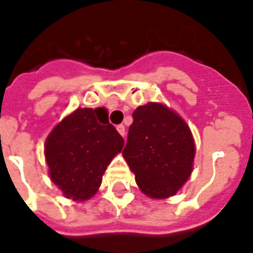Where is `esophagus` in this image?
<instances>
[{
	"label": "esophagus",
	"mask_w": 253,
	"mask_h": 253,
	"mask_svg": "<svg viewBox=\"0 0 253 253\" xmlns=\"http://www.w3.org/2000/svg\"><path fill=\"white\" fill-rule=\"evenodd\" d=\"M117 131H118L122 136H125V133H126V130H125V126H123V125H118V126H117Z\"/></svg>",
	"instance_id": "obj_1"
}]
</instances>
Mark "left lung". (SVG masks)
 I'll return each mask as SVG.
<instances>
[{
  "instance_id": "8db88e82",
  "label": "left lung",
  "mask_w": 253,
  "mask_h": 253,
  "mask_svg": "<svg viewBox=\"0 0 253 253\" xmlns=\"http://www.w3.org/2000/svg\"><path fill=\"white\" fill-rule=\"evenodd\" d=\"M132 118L122 155L137 186L152 199L174 196L194 168L196 149L190 127L157 102L136 108Z\"/></svg>"
}]
</instances>
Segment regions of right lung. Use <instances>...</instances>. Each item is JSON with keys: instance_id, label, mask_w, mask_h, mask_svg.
Instances as JSON below:
<instances>
[{"instance_id": "obj_1", "label": "right lung", "mask_w": 253, "mask_h": 253, "mask_svg": "<svg viewBox=\"0 0 253 253\" xmlns=\"http://www.w3.org/2000/svg\"><path fill=\"white\" fill-rule=\"evenodd\" d=\"M98 110L77 109L45 140L50 179L74 201L88 200L97 192L106 168L125 145L116 127Z\"/></svg>"}]
</instances>
